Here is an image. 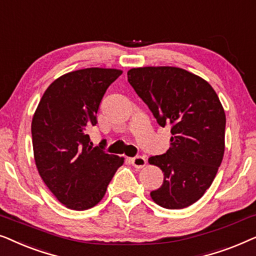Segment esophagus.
<instances>
[{
  "instance_id": "esophagus-1",
  "label": "esophagus",
  "mask_w": 256,
  "mask_h": 256,
  "mask_svg": "<svg viewBox=\"0 0 256 256\" xmlns=\"http://www.w3.org/2000/svg\"><path fill=\"white\" fill-rule=\"evenodd\" d=\"M130 162L132 164V166L141 169V168L146 166V160L144 156H136V157H132V158H130Z\"/></svg>"
}]
</instances>
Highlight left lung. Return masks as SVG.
<instances>
[{
    "label": "left lung",
    "instance_id": "8db88e82",
    "mask_svg": "<svg viewBox=\"0 0 256 256\" xmlns=\"http://www.w3.org/2000/svg\"><path fill=\"white\" fill-rule=\"evenodd\" d=\"M128 82L160 127L170 126V148L148 162L162 170L160 188L150 197L164 208L199 200L211 186L225 152L226 115L210 84L174 66L130 68Z\"/></svg>",
    "mask_w": 256,
    "mask_h": 256
}]
</instances>
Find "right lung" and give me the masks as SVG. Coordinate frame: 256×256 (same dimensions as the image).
<instances>
[{"mask_svg": "<svg viewBox=\"0 0 256 256\" xmlns=\"http://www.w3.org/2000/svg\"><path fill=\"white\" fill-rule=\"evenodd\" d=\"M121 70L90 68L62 74L45 90L31 122L40 176L65 208L84 211L104 198L124 157L90 144L104 94Z\"/></svg>", "mask_w": 256, "mask_h": 256, "instance_id": "1", "label": "right lung"}]
</instances>
